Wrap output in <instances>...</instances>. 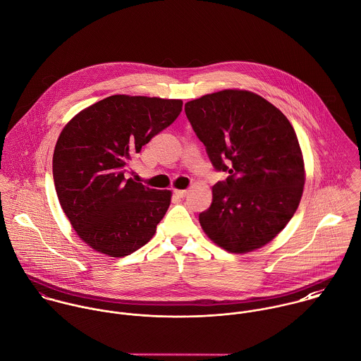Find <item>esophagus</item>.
<instances>
[{"label": "esophagus", "mask_w": 361, "mask_h": 361, "mask_svg": "<svg viewBox=\"0 0 361 361\" xmlns=\"http://www.w3.org/2000/svg\"><path fill=\"white\" fill-rule=\"evenodd\" d=\"M174 194H176L177 197L183 198V197H185V195H187V190H174Z\"/></svg>", "instance_id": "1"}]
</instances>
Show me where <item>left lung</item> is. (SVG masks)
<instances>
[{"instance_id": "1", "label": "left lung", "mask_w": 361, "mask_h": 361, "mask_svg": "<svg viewBox=\"0 0 361 361\" xmlns=\"http://www.w3.org/2000/svg\"><path fill=\"white\" fill-rule=\"evenodd\" d=\"M185 115L226 181L212 187V204L200 214L205 235L229 253L270 243L294 216L305 166L287 116L246 90H222L185 104Z\"/></svg>"}]
</instances>
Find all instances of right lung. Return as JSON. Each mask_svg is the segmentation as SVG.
Returning a JSON list of instances; mask_svg holds the SVG:
<instances>
[{"label": "right lung", "instance_id": "obj_1", "mask_svg": "<svg viewBox=\"0 0 361 361\" xmlns=\"http://www.w3.org/2000/svg\"><path fill=\"white\" fill-rule=\"evenodd\" d=\"M181 99L116 94L73 116L53 153L60 207L78 238L109 257H125L156 233L171 191L126 178L132 157L180 115Z\"/></svg>", "mask_w": 361, "mask_h": 361}]
</instances>
